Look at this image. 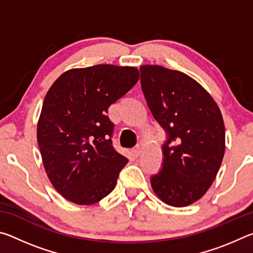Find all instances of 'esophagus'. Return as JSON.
Instances as JSON below:
<instances>
[{"label": "esophagus", "instance_id": "34e87169", "mask_svg": "<svg viewBox=\"0 0 253 253\" xmlns=\"http://www.w3.org/2000/svg\"><path fill=\"white\" fill-rule=\"evenodd\" d=\"M132 153H134V155L137 157L140 155V153H142V147H140V145H137V146L132 149Z\"/></svg>", "mask_w": 253, "mask_h": 253}]
</instances>
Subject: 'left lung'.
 Here are the masks:
<instances>
[{
	"label": "left lung",
	"instance_id": "obj_1",
	"mask_svg": "<svg viewBox=\"0 0 253 253\" xmlns=\"http://www.w3.org/2000/svg\"><path fill=\"white\" fill-rule=\"evenodd\" d=\"M142 89L153 116L168 134L163 169L151 179L163 202L184 208L207 193L225 151L221 110L198 81L157 65L139 68Z\"/></svg>",
	"mask_w": 253,
	"mask_h": 253
}]
</instances>
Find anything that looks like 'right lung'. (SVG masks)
I'll return each mask as SVG.
<instances>
[{"mask_svg":"<svg viewBox=\"0 0 253 253\" xmlns=\"http://www.w3.org/2000/svg\"><path fill=\"white\" fill-rule=\"evenodd\" d=\"M138 79L135 67L97 65L63 72L46 92L37 138L45 173L66 200L91 205L116 186L128 158L115 151L107 113Z\"/></svg>","mask_w":253,"mask_h":253,"instance_id":"1","label":"right lung"}]
</instances>
